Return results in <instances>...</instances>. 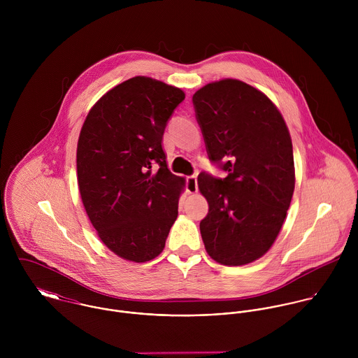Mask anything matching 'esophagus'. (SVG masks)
<instances>
[{
    "label": "esophagus",
    "instance_id": "34e87169",
    "mask_svg": "<svg viewBox=\"0 0 358 358\" xmlns=\"http://www.w3.org/2000/svg\"><path fill=\"white\" fill-rule=\"evenodd\" d=\"M186 186H187V193H190V194L197 193V190H199V186H197V176H196V175L189 176L187 180H186Z\"/></svg>",
    "mask_w": 358,
    "mask_h": 358
}]
</instances>
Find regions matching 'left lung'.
I'll use <instances>...</instances> for the list:
<instances>
[{"label":"left lung","mask_w":358,"mask_h":358,"mask_svg":"<svg viewBox=\"0 0 358 358\" xmlns=\"http://www.w3.org/2000/svg\"><path fill=\"white\" fill-rule=\"evenodd\" d=\"M193 104L209 159L227 172L197 179L209 205L200 223L205 250L224 266L251 263L275 241L292 200L288 127L263 92L233 78L206 84Z\"/></svg>","instance_id":"obj_1"}]
</instances>
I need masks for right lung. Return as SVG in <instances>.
Listing matches in <instances>:
<instances>
[{"mask_svg": "<svg viewBox=\"0 0 358 358\" xmlns=\"http://www.w3.org/2000/svg\"><path fill=\"white\" fill-rule=\"evenodd\" d=\"M185 92L150 77L129 78L90 110L77 145V180L87 215L115 255H159L178 217L185 178L171 173L162 135Z\"/></svg>", "mask_w": 358, "mask_h": 358, "instance_id": "1", "label": "right lung"}]
</instances>
